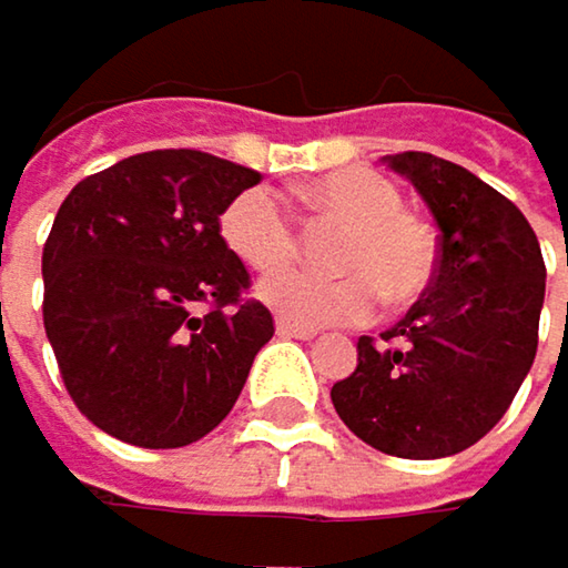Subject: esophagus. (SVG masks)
<instances>
[{
    "instance_id": "34e87169",
    "label": "esophagus",
    "mask_w": 568,
    "mask_h": 568,
    "mask_svg": "<svg viewBox=\"0 0 568 568\" xmlns=\"http://www.w3.org/2000/svg\"><path fill=\"white\" fill-rule=\"evenodd\" d=\"M275 334L278 337H296V341H313L316 337V331L313 326H300V323H293V320H275Z\"/></svg>"
}]
</instances>
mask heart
<instances>
[{
    "instance_id": "obj_1",
    "label": "heart",
    "mask_w": 568,
    "mask_h": 568,
    "mask_svg": "<svg viewBox=\"0 0 568 568\" xmlns=\"http://www.w3.org/2000/svg\"><path fill=\"white\" fill-rule=\"evenodd\" d=\"M310 204L320 217L347 224L326 252L337 275L286 268L258 286V300L282 320L300 326H331L367 320L378 303L419 300L436 268V245L423 221L402 211L398 186L367 170L347 166L323 176ZM221 237L227 252L255 272H272L293 262L296 231L272 186H248L224 207Z\"/></svg>"
}]
</instances>
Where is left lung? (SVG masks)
<instances>
[{
	"mask_svg": "<svg viewBox=\"0 0 568 568\" xmlns=\"http://www.w3.org/2000/svg\"><path fill=\"white\" fill-rule=\"evenodd\" d=\"M439 227L436 275L382 344L357 341L354 375L331 388L344 426L388 456L439 460L487 436L528 378L545 262L525 214L433 152L385 156Z\"/></svg>",
	"mask_w": 568,
	"mask_h": 568,
	"instance_id": "8db88e82",
	"label": "left lung"
}]
</instances>
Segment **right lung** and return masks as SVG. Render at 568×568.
I'll use <instances>...</instances> for the list:
<instances>
[{
	"instance_id": "1",
	"label": "right lung",
	"mask_w": 568,
	"mask_h": 568,
	"mask_svg": "<svg viewBox=\"0 0 568 568\" xmlns=\"http://www.w3.org/2000/svg\"><path fill=\"white\" fill-rule=\"evenodd\" d=\"M262 176L197 149L139 152L81 180L43 245V326L84 416L132 446L207 436L242 395L272 313L221 214Z\"/></svg>"
}]
</instances>
